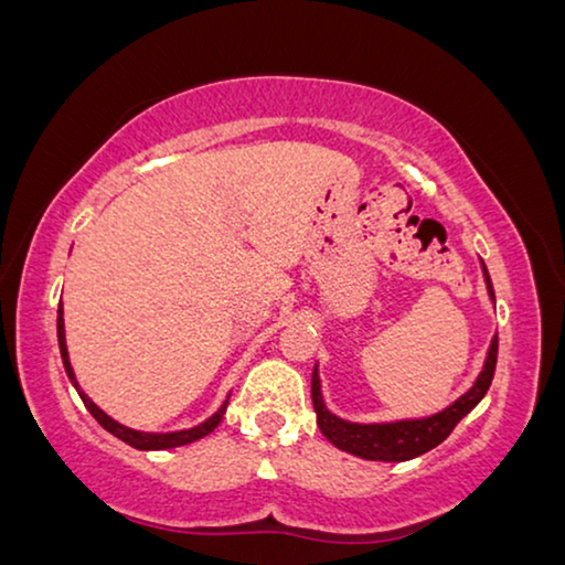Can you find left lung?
<instances>
[{"instance_id":"8db88e82","label":"left lung","mask_w":565,"mask_h":565,"mask_svg":"<svg viewBox=\"0 0 565 565\" xmlns=\"http://www.w3.org/2000/svg\"><path fill=\"white\" fill-rule=\"evenodd\" d=\"M484 271V284L487 294L494 301L492 281L487 268ZM494 365H498V334L490 342V350H487L484 367L482 373L477 375V381L471 388L459 395L451 406L426 418H403V420H388V424H352V420H344L327 411L322 401V385H319V373L315 367L311 373V403H315L317 414V426L319 431L327 436V441H332L337 449L355 454L360 459L370 461H408L416 459L420 454L431 451L434 446H439L446 436L454 431V426L465 418L471 408L477 406L479 401L484 398L487 391L492 385Z\"/></svg>"}]
</instances>
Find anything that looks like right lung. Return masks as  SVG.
Here are the masks:
<instances>
[{
	"instance_id": "add662e5",
	"label": "right lung",
	"mask_w": 565,
	"mask_h": 565,
	"mask_svg": "<svg viewBox=\"0 0 565 565\" xmlns=\"http://www.w3.org/2000/svg\"><path fill=\"white\" fill-rule=\"evenodd\" d=\"M57 344H61V358H63V367H65V373H67V377H71L73 388L78 391L81 401L86 403V408L90 411V416H94V418L98 420V424L106 428L108 434H114L116 439H121L124 444H129V446H134V449H139V451H162V449H174V446H184V444L198 441V439H202V436H207L210 431H215V426L221 424V420H223L225 408H228V401H223V406L217 408L213 416L205 418V420H202V424L192 426V428H182V431H170V434L134 431V428L119 424V420H114L111 416H106L104 411H100V408L96 406V403L90 401L88 395L81 391V385H78V381H75V373H73V367H71V358H67V348H65L63 305H61V309H57ZM228 398H231V395H228Z\"/></svg>"
}]
</instances>
